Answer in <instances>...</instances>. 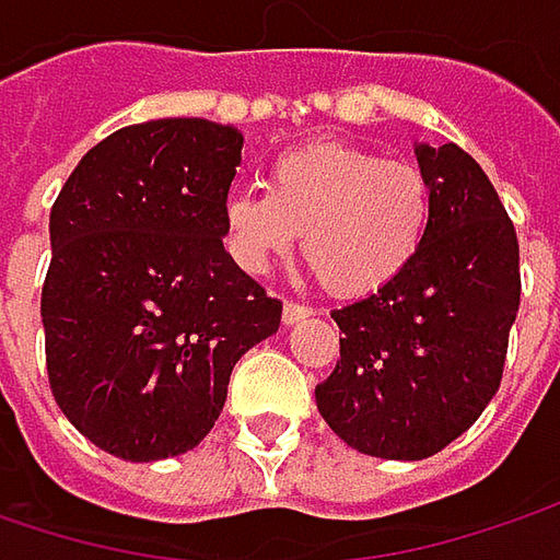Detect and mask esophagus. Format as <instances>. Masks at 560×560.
Masks as SVG:
<instances>
[{
  "instance_id": "34e87169",
  "label": "esophagus",
  "mask_w": 560,
  "mask_h": 560,
  "mask_svg": "<svg viewBox=\"0 0 560 560\" xmlns=\"http://www.w3.org/2000/svg\"><path fill=\"white\" fill-rule=\"evenodd\" d=\"M311 313H313V307H307V304L284 301V307H281V319H284V323H301V319H307Z\"/></svg>"
}]
</instances>
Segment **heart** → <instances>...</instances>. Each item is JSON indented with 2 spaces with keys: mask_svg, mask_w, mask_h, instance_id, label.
I'll use <instances>...</instances> for the list:
<instances>
[{
  "mask_svg": "<svg viewBox=\"0 0 560 560\" xmlns=\"http://www.w3.org/2000/svg\"><path fill=\"white\" fill-rule=\"evenodd\" d=\"M431 218L428 177L402 158L348 142H313L272 161L266 189H231L221 209L234 259L262 272L301 234L329 291L361 298L393 281L421 247Z\"/></svg>",
  "mask_w": 560,
  "mask_h": 560,
  "instance_id": "obj_1",
  "label": "heart"
}]
</instances>
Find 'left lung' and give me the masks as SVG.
I'll return each mask as SVG.
<instances>
[{
  "label": "left lung",
  "instance_id": "left-lung-1",
  "mask_svg": "<svg viewBox=\"0 0 560 560\" xmlns=\"http://www.w3.org/2000/svg\"><path fill=\"white\" fill-rule=\"evenodd\" d=\"M431 218L409 266L374 294L332 311L336 371L316 409L358 453L428 459L494 399L520 311L513 221L472 154L418 145Z\"/></svg>",
  "mask_w": 560,
  "mask_h": 560
}]
</instances>
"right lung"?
I'll return each mask as SVG.
<instances>
[{"instance_id": "1", "label": "right lung", "mask_w": 560, "mask_h": 560, "mask_svg": "<svg viewBox=\"0 0 560 560\" xmlns=\"http://www.w3.org/2000/svg\"><path fill=\"white\" fill-rule=\"evenodd\" d=\"M241 149L234 126L199 116L122 126L52 202L40 294L50 389L119 459L192 450L241 354L279 329L281 301L221 244Z\"/></svg>"}]
</instances>
